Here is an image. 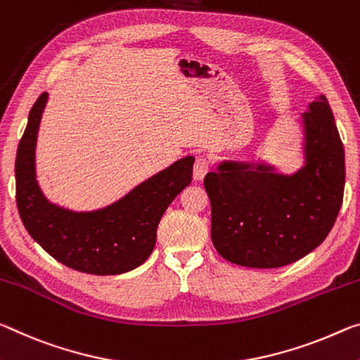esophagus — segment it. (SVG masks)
I'll return each instance as SVG.
<instances>
[{
  "instance_id": "1",
  "label": "esophagus",
  "mask_w": 360,
  "mask_h": 360,
  "mask_svg": "<svg viewBox=\"0 0 360 360\" xmlns=\"http://www.w3.org/2000/svg\"><path fill=\"white\" fill-rule=\"evenodd\" d=\"M210 171V160L207 157H198L193 163V179L200 181Z\"/></svg>"
}]
</instances>
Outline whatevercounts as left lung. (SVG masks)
<instances>
[{
    "label": "left lung",
    "instance_id": "obj_1",
    "mask_svg": "<svg viewBox=\"0 0 360 360\" xmlns=\"http://www.w3.org/2000/svg\"><path fill=\"white\" fill-rule=\"evenodd\" d=\"M303 165L283 174L264 162L224 160L205 176L211 240L238 266L274 269L316 250L336 221L345 192V149L325 96L300 120Z\"/></svg>",
    "mask_w": 360,
    "mask_h": 360
}]
</instances>
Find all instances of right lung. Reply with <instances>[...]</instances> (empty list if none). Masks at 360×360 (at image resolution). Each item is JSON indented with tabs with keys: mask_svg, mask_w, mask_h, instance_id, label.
<instances>
[{
	"mask_svg": "<svg viewBox=\"0 0 360 360\" xmlns=\"http://www.w3.org/2000/svg\"><path fill=\"white\" fill-rule=\"evenodd\" d=\"M48 93L28 113L15 157V200L33 240L72 269L115 276L133 271L149 258L158 222L169 203L192 181V155L184 157L133 187L107 207L73 211L49 202L37 179V141Z\"/></svg>",
	"mask_w": 360,
	"mask_h": 360,
	"instance_id": "1",
	"label": "right lung"
}]
</instances>
